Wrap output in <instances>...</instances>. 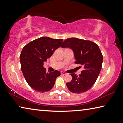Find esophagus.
<instances>
[{
	"label": "esophagus",
	"mask_w": 123,
	"mask_h": 123,
	"mask_svg": "<svg viewBox=\"0 0 123 123\" xmlns=\"http://www.w3.org/2000/svg\"><path fill=\"white\" fill-rule=\"evenodd\" d=\"M61 74L62 75H67V74L66 73H65V72H61Z\"/></svg>",
	"instance_id": "obj_1"
}]
</instances>
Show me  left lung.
<instances>
[{
  "label": "left lung",
  "mask_w": 123,
  "mask_h": 123,
  "mask_svg": "<svg viewBox=\"0 0 123 123\" xmlns=\"http://www.w3.org/2000/svg\"><path fill=\"white\" fill-rule=\"evenodd\" d=\"M61 48L72 49L75 63L84 67L79 76L71 74L72 80L66 83L68 89L75 93L86 92L95 84L102 68L103 56L98 46L91 41L71 38L64 41Z\"/></svg>",
  "instance_id": "left-lung-1"
}]
</instances>
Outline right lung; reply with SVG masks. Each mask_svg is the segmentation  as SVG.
Here are the masks:
<instances>
[{
	"label": "right lung",
	"mask_w": 123,
	"mask_h": 123,
	"mask_svg": "<svg viewBox=\"0 0 123 123\" xmlns=\"http://www.w3.org/2000/svg\"><path fill=\"white\" fill-rule=\"evenodd\" d=\"M63 39L43 37L32 41L23 47L19 56L21 68L31 87L39 92L50 91L60 72H47L44 62L61 45Z\"/></svg>",
	"instance_id": "right-lung-1"
}]
</instances>
